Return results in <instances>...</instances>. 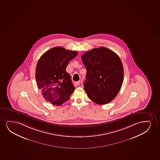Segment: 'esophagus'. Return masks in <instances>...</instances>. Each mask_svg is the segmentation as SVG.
<instances>
[{
  "label": "esophagus",
  "mask_w": 160,
  "mask_h": 160,
  "mask_svg": "<svg viewBox=\"0 0 160 160\" xmlns=\"http://www.w3.org/2000/svg\"><path fill=\"white\" fill-rule=\"evenodd\" d=\"M80 83V81H77V82H75V84L77 86H79Z\"/></svg>",
  "instance_id": "34e87169"
}]
</instances>
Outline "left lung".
I'll return each instance as SVG.
<instances>
[{"label":"left lung","instance_id":"left-lung-1","mask_svg":"<svg viewBox=\"0 0 160 160\" xmlns=\"http://www.w3.org/2000/svg\"><path fill=\"white\" fill-rule=\"evenodd\" d=\"M81 59L87 71L84 89L89 99L99 105L112 102L118 93L124 78L118 55L101 47L86 52Z\"/></svg>","mask_w":160,"mask_h":160}]
</instances>
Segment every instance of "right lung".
<instances>
[{
	"label": "right lung",
	"instance_id": "add662e5",
	"mask_svg": "<svg viewBox=\"0 0 160 160\" xmlns=\"http://www.w3.org/2000/svg\"><path fill=\"white\" fill-rule=\"evenodd\" d=\"M78 54L58 47L41 56L36 68V80L46 101L60 106L68 100L75 87L66 68Z\"/></svg>",
	"mask_w": 160,
	"mask_h": 160
}]
</instances>
